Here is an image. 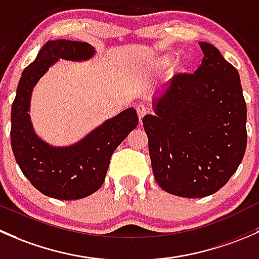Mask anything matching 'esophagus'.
Wrapping results in <instances>:
<instances>
[{"mask_svg": "<svg viewBox=\"0 0 259 259\" xmlns=\"http://www.w3.org/2000/svg\"><path fill=\"white\" fill-rule=\"evenodd\" d=\"M136 111H137L138 117H140V121H141L142 117L147 113V107H146L145 105H142V103H138V105H136Z\"/></svg>", "mask_w": 259, "mask_h": 259, "instance_id": "1", "label": "esophagus"}]
</instances>
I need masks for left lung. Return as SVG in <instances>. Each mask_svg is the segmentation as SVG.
<instances>
[{"instance_id":"1","label":"left lung","mask_w":259,"mask_h":259,"mask_svg":"<svg viewBox=\"0 0 259 259\" xmlns=\"http://www.w3.org/2000/svg\"><path fill=\"white\" fill-rule=\"evenodd\" d=\"M194 73H180L143 117L152 169L159 187L202 198L233 176L247 147V106L241 79L213 45Z\"/></svg>"}]
</instances>
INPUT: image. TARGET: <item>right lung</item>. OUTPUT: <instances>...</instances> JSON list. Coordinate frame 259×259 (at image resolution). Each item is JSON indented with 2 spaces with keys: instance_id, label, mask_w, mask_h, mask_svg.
<instances>
[{
  "instance_id": "add662e5",
  "label": "right lung",
  "mask_w": 259,
  "mask_h": 259,
  "mask_svg": "<svg viewBox=\"0 0 259 259\" xmlns=\"http://www.w3.org/2000/svg\"><path fill=\"white\" fill-rule=\"evenodd\" d=\"M93 56L95 49L87 42L47 41L18 82L11 110V146L23 175L47 197L72 201L98 191L105 182L112 153L138 124L137 112L127 108L66 147H53L36 135L28 111L32 91L39 78L60 58L87 61Z\"/></svg>"
}]
</instances>
